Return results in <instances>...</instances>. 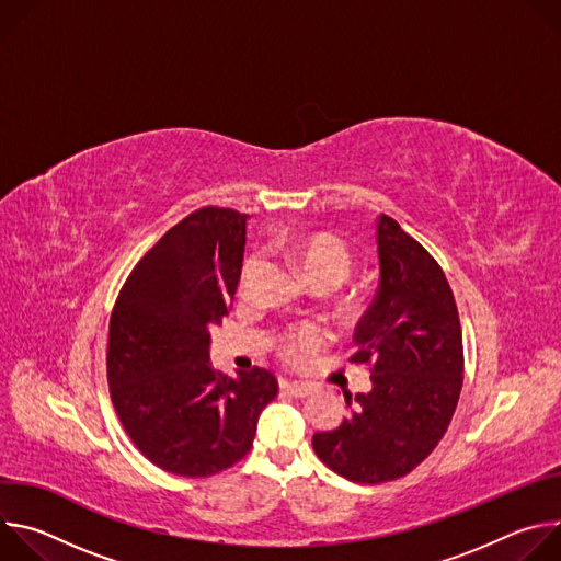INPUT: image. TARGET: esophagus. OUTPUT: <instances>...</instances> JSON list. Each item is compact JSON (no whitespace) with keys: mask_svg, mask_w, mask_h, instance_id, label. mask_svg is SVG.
Here are the masks:
<instances>
[{"mask_svg":"<svg viewBox=\"0 0 561 561\" xmlns=\"http://www.w3.org/2000/svg\"><path fill=\"white\" fill-rule=\"evenodd\" d=\"M282 388H284L288 394L299 397V399L314 392V388H312L310 383H297V381H282Z\"/></svg>","mask_w":561,"mask_h":561,"instance_id":"esophagus-1","label":"esophagus"}]
</instances>
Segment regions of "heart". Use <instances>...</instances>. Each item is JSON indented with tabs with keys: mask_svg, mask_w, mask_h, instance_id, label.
I'll return each mask as SVG.
<instances>
[{
	"mask_svg": "<svg viewBox=\"0 0 561 561\" xmlns=\"http://www.w3.org/2000/svg\"><path fill=\"white\" fill-rule=\"evenodd\" d=\"M282 247L304 268L312 286L337 288L353 273V253L335 234H329V232L297 234L286 239ZM260 260H262L260 253H251L244 260L242 277H239V288H242V293H247L253 279V273L260 266ZM327 342H329V335L324 329H319L314 324H301L282 333L277 353L288 366H301L312 353L322 351Z\"/></svg>",
	"mask_w": 561,
	"mask_h": 561,
	"instance_id": "1",
	"label": "heart"
}]
</instances>
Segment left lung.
<instances>
[{"label": "left lung", "mask_w": 561, "mask_h": 561, "mask_svg": "<svg viewBox=\"0 0 561 561\" xmlns=\"http://www.w3.org/2000/svg\"><path fill=\"white\" fill-rule=\"evenodd\" d=\"M377 244L381 282L348 359L370 368L373 390L357 392L340 428L312 435L317 457L357 484L415 470L448 431L463 383L459 312L442 266L392 217L381 215Z\"/></svg>", "instance_id": "1"}]
</instances>
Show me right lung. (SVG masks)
<instances>
[{"label":"right lung","mask_w":561,"mask_h":561,"mask_svg":"<svg viewBox=\"0 0 561 561\" xmlns=\"http://www.w3.org/2000/svg\"><path fill=\"white\" fill-rule=\"evenodd\" d=\"M247 213L204 206L135 264L108 324V388L135 448L157 468L210 477L253 448L277 377L208 364V331L228 314L242 273Z\"/></svg>","instance_id":"add662e5"}]
</instances>
